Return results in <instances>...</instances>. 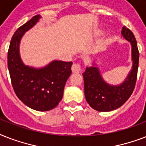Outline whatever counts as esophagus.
I'll list each match as a JSON object with an SVG mask.
<instances>
[{
  "label": "esophagus",
  "instance_id": "34e87169",
  "mask_svg": "<svg viewBox=\"0 0 146 146\" xmlns=\"http://www.w3.org/2000/svg\"><path fill=\"white\" fill-rule=\"evenodd\" d=\"M71 69L73 73H79L81 72V65L80 64H73Z\"/></svg>",
  "mask_w": 146,
  "mask_h": 146
}]
</instances>
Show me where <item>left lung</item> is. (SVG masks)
I'll use <instances>...</instances> for the list:
<instances>
[{
  "mask_svg": "<svg viewBox=\"0 0 146 146\" xmlns=\"http://www.w3.org/2000/svg\"><path fill=\"white\" fill-rule=\"evenodd\" d=\"M121 34L131 43L132 46L133 66L124 82L119 86L108 84L96 66L86 67L82 73L86 99L89 105L98 111L107 112L122 106L129 99L136 86L139 58L137 42L133 33L127 27H123Z\"/></svg>",
  "mask_w": 146,
  "mask_h": 146,
  "instance_id": "obj_1",
  "label": "left lung"
}]
</instances>
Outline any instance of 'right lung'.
I'll return each instance as SVG.
<instances>
[{
    "label": "right lung",
    "mask_w": 146,
    "mask_h": 146,
    "mask_svg": "<svg viewBox=\"0 0 146 146\" xmlns=\"http://www.w3.org/2000/svg\"><path fill=\"white\" fill-rule=\"evenodd\" d=\"M41 18L39 15L17 29L10 41L7 66L17 96L30 108L47 111L54 108L62 99L65 84L70 76L73 62L54 60L43 68L24 65L19 57L21 38Z\"/></svg>",
    "instance_id": "add662e5"
}]
</instances>
